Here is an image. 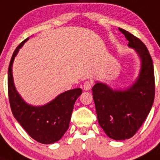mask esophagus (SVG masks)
I'll return each mask as SVG.
<instances>
[{
    "mask_svg": "<svg viewBox=\"0 0 160 160\" xmlns=\"http://www.w3.org/2000/svg\"><path fill=\"white\" fill-rule=\"evenodd\" d=\"M91 87H92V82L91 81L85 82L84 84H83V88H84L85 91H89L91 88Z\"/></svg>",
    "mask_w": 160,
    "mask_h": 160,
    "instance_id": "obj_1",
    "label": "esophagus"
}]
</instances>
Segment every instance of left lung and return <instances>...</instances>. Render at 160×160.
Returning <instances> with one entry per match:
<instances>
[{
    "label": "left lung",
    "instance_id": "8db88e82",
    "mask_svg": "<svg viewBox=\"0 0 160 160\" xmlns=\"http://www.w3.org/2000/svg\"><path fill=\"white\" fill-rule=\"evenodd\" d=\"M141 59V70L134 84L124 91H116L107 84L96 82L92 87L97 118L110 138H132L151 111L155 99V73L151 57L146 45L129 31L120 28Z\"/></svg>",
    "mask_w": 160,
    "mask_h": 160
}]
</instances>
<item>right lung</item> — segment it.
I'll return each instance as SVG.
<instances>
[{"mask_svg":"<svg viewBox=\"0 0 160 160\" xmlns=\"http://www.w3.org/2000/svg\"><path fill=\"white\" fill-rule=\"evenodd\" d=\"M16 48L8 69V95L9 104L15 119L35 141L51 144L59 141L69 126L75 101L81 95V88L61 93L47 104L35 107L28 104L18 93L13 84L12 65L19 49L26 41Z\"/></svg>","mask_w":160,"mask_h":160,"instance_id":"add662e5","label":"right lung"}]
</instances>
